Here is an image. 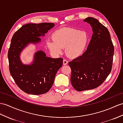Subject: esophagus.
I'll use <instances>...</instances> for the list:
<instances>
[{
  "label": "esophagus",
  "mask_w": 123,
  "mask_h": 123,
  "mask_svg": "<svg viewBox=\"0 0 123 123\" xmlns=\"http://www.w3.org/2000/svg\"><path fill=\"white\" fill-rule=\"evenodd\" d=\"M68 62L67 61L66 59H64L63 60V64L64 65H67V64H68Z\"/></svg>",
  "instance_id": "esophagus-1"
}]
</instances>
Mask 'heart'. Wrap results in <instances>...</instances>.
<instances>
[{"label":"heart","instance_id":"b5f03b06","mask_svg":"<svg viewBox=\"0 0 123 123\" xmlns=\"http://www.w3.org/2000/svg\"><path fill=\"white\" fill-rule=\"evenodd\" d=\"M53 40L47 42V45L52 53L60 54L65 48V53L70 58H75L81 55L87 45L89 37L86 31L74 28H64L55 31Z\"/></svg>","mask_w":123,"mask_h":123}]
</instances>
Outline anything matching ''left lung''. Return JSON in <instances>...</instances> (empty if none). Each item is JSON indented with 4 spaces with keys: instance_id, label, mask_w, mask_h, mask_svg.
<instances>
[{
    "instance_id": "1",
    "label": "left lung",
    "mask_w": 123,
    "mask_h": 123,
    "mask_svg": "<svg viewBox=\"0 0 123 123\" xmlns=\"http://www.w3.org/2000/svg\"><path fill=\"white\" fill-rule=\"evenodd\" d=\"M84 21L91 25L93 34L84 53L68 63L71 83L78 91L93 89L102 84L111 71L114 53L108 29L94 18H87Z\"/></svg>"
}]
</instances>
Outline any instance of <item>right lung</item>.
<instances>
[{"label":"right lung","mask_w":123,"mask_h":123,"mask_svg":"<svg viewBox=\"0 0 123 123\" xmlns=\"http://www.w3.org/2000/svg\"><path fill=\"white\" fill-rule=\"evenodd\" d=\"M54 26L53 23L26 24L15 32L11 38L8 53L9 71L18 86L26 93H46L52 88L57 72L62 66V58L46 57L43 51L36 53L31 65H23L19 57L27 44L39 42V37L44 36Z\"/></svg>","instance_id":"add662e5"}]
</instances>
